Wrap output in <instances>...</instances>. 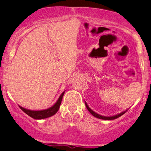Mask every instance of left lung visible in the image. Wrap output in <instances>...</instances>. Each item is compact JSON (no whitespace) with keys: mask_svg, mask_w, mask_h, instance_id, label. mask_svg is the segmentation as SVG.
<instances>
[{"mask_svg":"<svg viewBox=\"0 0 151 151\" xmlns=\"http://www.w3.org/2000/svg\"><path fill=\"white\" fill-rule=\"evenodd\" d=\"M85 105H86V109H88V111H89L90 112V113H91V114H92V115L93 116L96 117V118H98V119H104V120H114V119H117V118L120 117L121 116H122L123 114H124L126 113V111H127V110H126L125 111L121 112V113L119 114H117V115L113 116H101V115H99V114H98L95 113L94 111H93L91 110V109L89 108V106L87 105V104H86V102H85Z\"/></svg>","mask_w":151,"mask_h":151,"instance_id":"obj_1","label":"left lung"}]
</instances>
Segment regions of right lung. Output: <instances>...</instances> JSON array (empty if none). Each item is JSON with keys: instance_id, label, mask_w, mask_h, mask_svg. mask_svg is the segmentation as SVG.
Segmentation results:
<instances>
[{"instance_id": "add662e5", "label": "right lung", "mask_w": 151, "mask_h": 151, "mask_svg": "<svg viewBox=\"0 0 151 151\" xmlns=\"http://www.w3.org/2000/svg\"><path fill=\"white\" fill-rule=\"evenodd\" d=\"M64 93H65V91L62 92V94L60 95V98L58 99V101H57L56 103H55L52 106L50 107L49 109H45V110L32 111V110H28V109H26L25 108H22L21 106H20V108L21 109L22 111H23L26 114H27L29 116L32 117V119H46V118L50 117L52 116L55 115V114L58 112L59 109H60V106L61 104L62 99L64 96Z\"/></svg>"}]
</instances>
